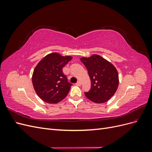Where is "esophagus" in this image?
Listing matches in <instances>:
<instances>
[{
	"label": "esophagus",
	"mask_w": 152,
	"mask_h": 152,
	"mask_svg": "<svg viewBox=\"0 0 152 152\" xmlns=\"http://www.w3.org/2000/svg\"><path fill=\"white\" fill-rule=\"evenodd\" d=\"M76 86H81V82L80 81H78L76 83Z\"/></svg>",
	"instance_id": "1"
}]
</instances>
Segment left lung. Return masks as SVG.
I'll list each match as a JSON object with an SVG mask.
<instances>
[{
    "mask_svg": "<svg viewBox=\"0 0 152 152\" xmlns=\"http://www.w3.org/2000/svg\"><path fill=\"white\" fill-rule=\"evenodd\" d=\"M80 61L86 67L91 87L85 96L96 103L107 102L115 93L118 86V74L111 63L98 54L82 57Z\"/></svg>",
    "mask_w": 152,
    "mask_h": 152,
    "instance_id": "8db88e82",
    "label": "left lung"
}]
</instances>
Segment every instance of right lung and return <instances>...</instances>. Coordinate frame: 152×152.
Instances as JSON below:
<instances>
[{
  "instance_id": "add662e5",
  "label": "right lung",
  "mask_w": 152,
  "mask_h": 152,
  "mask_svg": "<svg viewBox=\"0 0 152 152\" xmlns=\"http://www.w3.org/2000/svg\"><path fill=\"white\" fill-rule=\"evenodd\" d=\"M72 59L57 53L48 54L41 59L32 75V83L39 97L44 102L55 104L69 93L72 84L68 82L62 69Z\"/></svg>"
}]
</instances>
